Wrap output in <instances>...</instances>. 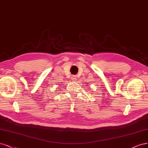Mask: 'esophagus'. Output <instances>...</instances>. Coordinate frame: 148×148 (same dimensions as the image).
<instances>
[{
	"label": "esophagus",
	"mask_w": 148,
	"mask_h": 148,
	"mask_svg": "<svg viewBox=\"0 0 148 148\" xmlns=\"http://www.w3.org/2000/svg\"><path fill=\"white\" fill-rule=\"evenodd\" d=\"M72 80H73V81H75V80H76V77L75 76H72Z\"/></svg>",
	"instance_id": "1"
}]
</instances>
